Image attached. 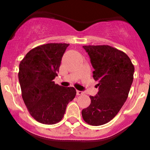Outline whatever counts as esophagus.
Here are the masks:
<instances>
[{
  "instance_id": "obj_1",
  "label": "esophagus",
  "mask_w": 150,
  "mask_h": 150,
  "mask_svg": "<svg viewBox=\"0 0 150 150\" xmlns=\"http://www.w3.org/2000/svg\"><path fill=\"white\" fill-rule=\"evenodd\" d=\"M76 93H77V95H83V91H78V90H77L76 91Z\"/></svg>"
}]
</instances>
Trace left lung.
Returning <instances> with one entry per match:
<instances>
[{"label": "left lung", "mask_w": 150, "mask_h": 150, "mask_svg": "<svg viewBox=\"0 0 150 150\" xmlns=\"http://www.w3.org/2000/svg\"><path fill=\"white\" fill-rule=\"evenodd\" d=\"M99 83V92L90 96L91 104L82 110L84 121L91 125L110 122L126 101L134 79V66L125 53L108 45L83 46Z\"/></svg>", "instance_id": "obj_1"}]
</instances>
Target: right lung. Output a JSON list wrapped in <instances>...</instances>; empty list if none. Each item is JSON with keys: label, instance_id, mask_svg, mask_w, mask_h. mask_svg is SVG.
Masks as SVG:
<instances>
[{"label": "right lung", "instance_id": "add662e5", "mask_svg": "<svg viewBox=\"0 0 150 150\" xmlns=\"http://www.w3.org/2000/svg\"><path fill=\"white\" fill-rule=\"evenodd\" d=\"M69 44L47 43L30 50L19 64L22 96L30 115L46 125L63 118L67 105L75 98L73 87L54 83L62 58Z\"/></svg>", "mask_w": 150, "mask_h": 150}]
</instances>
